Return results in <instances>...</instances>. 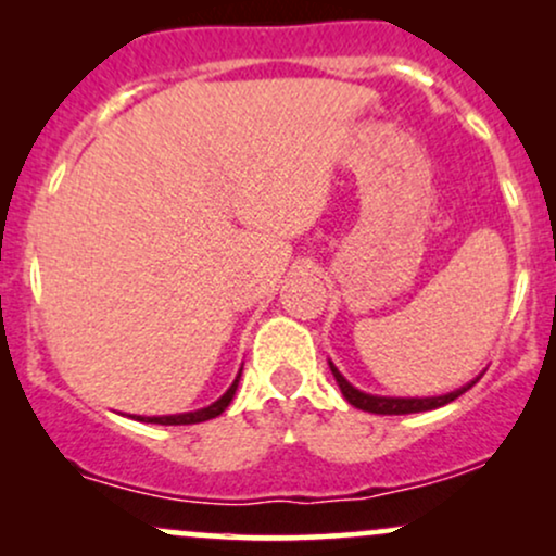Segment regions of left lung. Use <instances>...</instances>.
Segmentation results:
<instances>
[{"label":"left lung","mask_w":556,"mask_h":556,"mask_svg":"<svg viewBox=\"0 0 556 556\" xmlns=\"http://www.w3.org/2000/svg\"><path fill=\"white\" fill-rule=\"evenodd\" d=\"M329 368H331V374H334L337 384H340V389H342L344 400H348L353 407H358V410L376 413V416H407V413L437 410V407H442V405H446V402L460 397L463 392H468V389L473 387L476 381L483 376V374L476 376V379L468 381V384H463L460 389H455V392L439 394V397H381V394L361 392L358 387L350 384V381L340 374V368H337L331 361H329Z\"/></svg>","instance_id":"1"}]
</instances>
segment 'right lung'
I'll return each instance as SVG.
<instances>
[{"label": "right lung", "instance_id": "obj_1", "mask_svg": "<svg viewBox=\"0 0 556 556\" xmlns=\"http://www.w3.org/2000/svg\"><path fill=\"white\" fill-rule=\"evenodd\" d=\"M240 374L242 368L235 376L232 387L227 389L225 394H222L219 400L212 402L208 407H201V410H190V413H177V416H130L136 420H143V424H162V426H188V424H203V420H212L216 416H222V413L227 410V405L232 402L235 392H238V384H240Z\"/></svg>", "mask_w": 556, "mask_h": 556}]
</instances>
